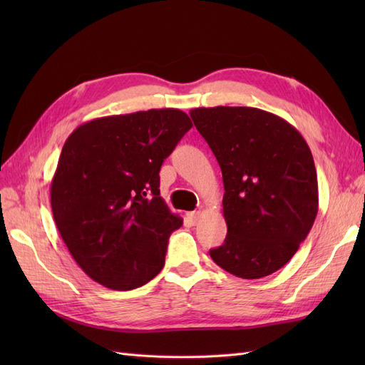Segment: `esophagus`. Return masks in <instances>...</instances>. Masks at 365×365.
Returning a JSON list of instances; mask_svg holds the SVG:
<instances>
[{
	"label": "esophagus",
	"mask_w": 365,
	"mask_h": 365,
	"mask_svg": "<svg viewBox=\"0 0 365 365\" xmlns=\"http://www.w3.org/2000/svg\"><path fill=\"white\" fill-rule=\"evenodd\" d=\"M200 216H201V213L197 212V210H195V212H190V213H187V219L190 220L192 224H196L197 220H200Z\"/></svg>",
	"instance_id": "esophagus-1"
}]
</instances>
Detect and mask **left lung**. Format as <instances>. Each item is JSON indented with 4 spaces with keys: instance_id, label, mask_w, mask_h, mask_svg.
Instances as JSON below:
<instances>
[{
    "instance_id": "8db88e82",
    "label": "left lung",
    "mask_w": 365,
    "mask_h": 365,
    "mask_svg": "<svg viewBox=\"0 0 365 365\" xmlns=\"http://www.w3.org/2000/svg\"><path fill=\"white\" fill-rule=\"evenodd\" d=\"M190 117L225 189L227 237L210 257L236 277H267L292 259L318 213L311 149L288 121L257 108H195Z\"/></svg>"
}]
</instances>
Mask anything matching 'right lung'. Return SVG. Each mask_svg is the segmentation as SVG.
<instances>
[{
	"label": "right lung",
	"mask_w": 365,
	"mask_h": 365,
	"mask_svg": "<svg viewBox=\"0 0 365 365\" xmlns=\"http://www.w3.org/2000/svg\"><path fill=\"white\" fill-rule=\"evenodd\" d=\"M180 109L94 118L73 130L51 181V210L73 259L114 291L150 282L182 225L160 196V169L192 128Z\"/></svg>",
	"instance_id": "add662e5"
}]
</instances>
